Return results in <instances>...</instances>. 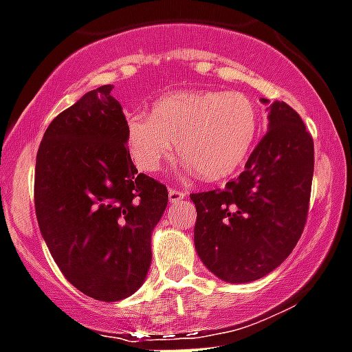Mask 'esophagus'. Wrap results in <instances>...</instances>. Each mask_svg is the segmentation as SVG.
Returning <instances> with one entry per match:
<instances>
[{"mask_svg": "<svg viewBox=\"0 0 352 352\" xmlns=\"http://www.w3.org/2000/svg\"><path fill=\"white\" fill-rule=\"evenodd\" d=\"M185 197H186L185 193L179 192V190H174V188L169 190V202H179V200H183Z\"/></svg>", "mask_w": 352, "mask_h": 352, "instance_id": "obj_1", "label": "esophagus"}]
</instances>
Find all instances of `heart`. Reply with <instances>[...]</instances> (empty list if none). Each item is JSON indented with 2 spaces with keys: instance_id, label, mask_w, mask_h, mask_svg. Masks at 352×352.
<instances>
[{
  "instance_id": "b5f03b06",
  "label": "heart",
  "mask_w": 352,
  "mask_h": 352,
  "mask_svg": "<svg viewBox=\"0 0 352 352\" xmlns=\"http://www.w3.org/2000/svg\"><path fill=\"white\" fill-rule=\"evenodd\" d=\"M259 110L240 91L174 93L153 103L150 116L128 119V145L143 173H157L176 152L183 170L206 182L235 173L252 150Z\"/></svg>"
}]
</instances>
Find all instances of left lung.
<instances>
[{
    "instance_id": "left-lung-1",
    "label": "left lung",
    "mask_w": 352,
    "mask_h": 352,
    "mask_svg": "<svg viewBox=\"0 0 352 352\" xmlns=\"http://www.w3.org/2000/svg\"><path fill=\"white\" fill-rule=\"evenodd\" d=\"M267 110V133L243 173L223 190L190 195L197 207V254L228 283L254 282L278 267L306 226L313 138L285 102H273Z\"/></svg>"
}]
</instances>
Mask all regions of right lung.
I'll return each mask as SVG.
<instances>
[{"mask_svg":"<svg viewBox=\"0 0 352 352\" xmlns=\"http://www.w3.org/2000/svg\"><path fill=\"white\" fill-rule=\"evenodd\" d=\"M105 85L52 120L36 155L34 206L50 254L86 296L116 302L143 285L167 188L140 174L128 120Z\"/></svg>","mask_w":352,"mask_h":352,"instance_id":"right-lung-1","label":"right lung"}]
</instances>
